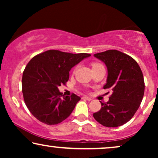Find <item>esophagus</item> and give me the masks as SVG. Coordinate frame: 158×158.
I'll list each match as a JSON object with an SVG mask.
<instances>
[{"label": "esophagus", "mask_w": 158, "mask_h": 158, "mask_svg": "<svg viewBox=\"0 0 158 158\" xmlns=\"http://www.w3.org/2000/svg\"><path fill=\"white\" fill-rule=\"evenodd\" d=\"M82 98L84 99V100H87V101H91L92 100L91 98H89V97H88V96H83Z\"/></svg>", "instance_id": "1"}]
</instances>
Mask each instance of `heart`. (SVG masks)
Masks as SVG:
<instances>
[{
	"label": "heart",
	"instance_id": "heart-1",
	"mask_svg": "<svg viewBox=\"0 0 158 158\" xmlns=\"http://www.w3.org/2000/svg\"><path fill=\"white\" fill-rule=\"evenodd\" d=\"M100 65H101V64H99V63H94L92 64V68H96V67H98V66H100Z\"/></svg>",
	"mask_w": 158,
	"mask_h": 158
}]
</instances>
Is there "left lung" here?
I'll return each instance as SVG.
<instances>
[{
  "instance_id": "8db88e82",
  "label": "left lung",
  "mask_w": 158,
  "mask_h": 158,
  "mask_svg": "<svg viewBox=\"0 0 158 158\" xmlns=\"http://www.w3.org/2000/svg\"><path fill=\"white\" fill-rule=\"evenodd\" d=\"M106 64V83L112 94L100 111L94 114L98 123L106 127H117L128 122L139 109L144 96L143 74L137 62L130 56L115 49L95 54Z\"/></svg>"
}]
</instances>
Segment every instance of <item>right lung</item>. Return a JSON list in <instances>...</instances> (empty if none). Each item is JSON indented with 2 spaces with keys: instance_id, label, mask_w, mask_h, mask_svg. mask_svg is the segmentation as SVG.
<instances>
[{
  "instance_id": "add662e5",
  "label": "right lung",
  "mask_w": 158,
  "mask_h": 158,
  "mask_svg": "<svg viewBox=\"0 0 158 158\" xmlns=\"http://www.w3.org/2000/svg\"><path fill=\"white\" fill-rule=\"evenodd\" d=\"M90 54L48 50L29 62L22 76V92L28 109L39 121L48 125L62 122L70 115L81 97L64 96L58 89L69 80L71 68Z\"/></svg>"
}]
</instances>
